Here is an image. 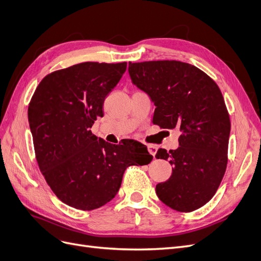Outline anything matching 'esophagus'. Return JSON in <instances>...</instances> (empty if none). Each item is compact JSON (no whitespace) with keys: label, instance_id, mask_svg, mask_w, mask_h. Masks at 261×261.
Listing matches in <instances>:
<instances>
[{"label":"esophagus","instance_id":"34e87169","mask_svg":"<svg viewBox=\"0 0 261 261\" xmlns=\"http://www.w3.org/2000/svg\"><path fill=\"white\" fill-rule=\"evenodd\" d=\"M147 149H148V151H149L150 155H151L152 157H155L158 147H157L156 145H153V144H148V145H147Z\"/></svg>","mask_w":261,"mask_h":261}]
</instances>
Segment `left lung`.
Wrapping results in <instances>:
<instances>
[{"mask_svg":"<svg viewBox=\"0 0 261 261\" xmlns=\"http://www.w3.org/2000/svg\"><path fill=\"white\" fill-rule=\"evenodd\" d=\"M132 83L156 105L152 122L177 128L179 147L160 148L172 175L156 186L169 207L189 213L213 198L228 163L230 117L217 84L197 66L176 60L129 62Z\"/></svg>","mask_w":261,"mask_h":261,"instance_id":"obj_1","label":"left lung"}]
</instances>
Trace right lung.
Returning <instances> with one entry per match:
<instances>
[{"label": "right lung", "instance_id": "obj_1", "mask_svg": "<svg viewBox=\"0 0 261 261\" xmlns=\"http://www.w3.org/2000/svg\"><path fill=\"white\" fill-rule=\"evenodd\" d=\"M127 62H83L46 75L28 108L35 158L54 194L82 211L99 208L117 194L124 170L152 160L134 140L114 145L90 128Z\"/></svg>", "mask_w": 261, "mask_h": 261}]
</instances>
